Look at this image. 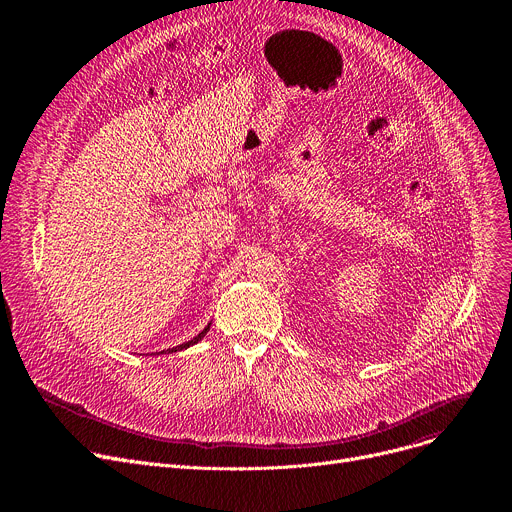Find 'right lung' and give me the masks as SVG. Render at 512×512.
Listing matches in <instances>:
<instances>
[{"instance_id": "1", "label": "right lung", "mask_w": 512, "mask_h": 512, "mask_svg": "<svg viewBox=\"0 0 512 512\" xmlns=\"http://www.w3.org/2000/svg\"><path fill=\"white\" fill-rule=\"evenodd\" d=\"M208 328H210V324H208V326H206V328H204V330H202V332H200V334H198V336H194V338H192V340H188V342H184V344H180V346H176V348H172V350H162V352H160V354H164V352H176V350H184V348H188V346H192V344H196V342H198V340H202V336H204V334H206V332H208Z\"/></svg>"}]
</instances>
